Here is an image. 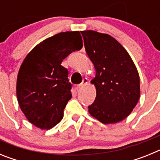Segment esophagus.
<instances>
[{
	"mask_svg": "<svg viewBox=\"0 0 160 160\" xmlns=\"http://www.w3.org/2000/svg\"><path fill=\"white\" fill-rule=\"evenodd\" d=\"M88 83V79L87 78H85L82 79V82L81 84L78 85V87H84V86H86V85Z\"/></svg>",
	"mask_w": 160,
	"mask_h": 160,
	"instance_id": "34e87169",
	"label": "esophagus"
}]
</instances>
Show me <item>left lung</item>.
I'll return each instance as SVG.
<instances>
[{"label": "left lung", "mask_w": 160, "mask_h": 160, "mask_svg": "<svg viewBox=\"0 0 160 160\" xmlns=\"http://www.w3.org/2000/svg\"><path fill=\"white\" fill-rule=\"evenodd\" d=\"M88 57L96 75V98L89 113L104 124L126 118L140 97L139 75L135 63L123 46L113 37L94 30L82 31Z\"/></svg>", "instance_id": "8db88e82"}]
</instances>
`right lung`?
<instances>
[{
  "mask_svg": "<svg viewBox=\"0 0 160 160\" xmlns=\"http://www.w3.org/2000/svg\"><path fill=\"white\" fill-rule=\"evenodd\" d=\"M79 31L59 32L37 45L20 67L17 97L20 108L29 122L49 130L63 118L71 98V84L63 59L82 48Z\"/></svg>",
  "mask_w": 160,
  "mask_h": 160,
  "instance_id": "add662e5",
  "label": "right lung"
}]
</instances>
